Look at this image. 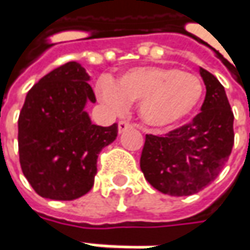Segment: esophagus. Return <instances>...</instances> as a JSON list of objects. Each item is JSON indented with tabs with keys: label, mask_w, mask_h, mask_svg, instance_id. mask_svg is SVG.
I'll list each match as a JSON object with an SVG mask.
<instances>
[{
	"label": "esophagus",
	"mask_w": 250,
	"mask_h": 250,
	"mask_svg": "<svg viewBox=\"0 0 250 250\" xmlns=\"http://www.w3.org/2000/svg\"><path fill=\"white\" fill-rule=\"evenodd\" d=\"M133 125H130L128 122H119V125H117V130H119V134L125 133L127 131L128 128H131Z\"/></svg>",
	"instance_id": "34e87169"
}]
</instances>
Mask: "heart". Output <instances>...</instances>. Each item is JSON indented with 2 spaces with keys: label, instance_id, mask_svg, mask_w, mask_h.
I'll return each mask as SVG.
<instances>
[{
  "label": "heart",
  "instance_id": "obj_1",
  "mask_svg": "<svg viewBox=\"0 0 250 250\" xmlns=\"http://www.w3.org/2000/svg\"><path fill=\"white\" fill-rule=\"evenodd\" d=\"M99 99L115 110L138 102V116L149 127H168L191 115L203 97L198 76L176 67L138 66L98 87Z\"/></svg>",
  "mask_w": 250,
  "mask_h": 250
}]
</instances>
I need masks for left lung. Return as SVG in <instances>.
I'll return each mask as SVG.
<instances>
[{
	"label": "left lung",
	"instance_id": "left-lung-1",
	"mask_svg": "<svg viewBox=\"0 0 250 250\" xmlns=\"http://www.w3.org/2000/svg\"><path fill=\"white\" fill-rule=\"evenodd\" d=\"M206 87L201 112L163 137L146 135L140 166L145 180L171 196L196 194L216 180L234 145V115L220 82L199 67Z\"/></svg>",
	"mask_w": 250,
	"mask_h": 250
}]
</instances>
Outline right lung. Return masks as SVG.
<instances>
[{"label": "right lung", "instance_id": "add662e5", "mask_svg": "<svg viewBox=\"0 0 250 250\" xmlns=\"http://www.w3.org/2000/svg\"><path fill=\"white\" fill-rule=\"evenodd\" d=\"M91 77L77 62L59 66L27 92L18 120L19 159L34 191L48 199L73 201L94 185L99 152L117 137V125H94Z\"/></svg>", "mask_w": 250, "mask_h": 250}]
</instances>
